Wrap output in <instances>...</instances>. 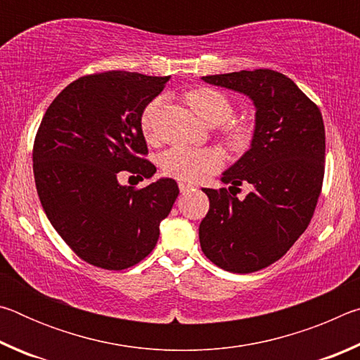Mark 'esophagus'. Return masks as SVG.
<instances>
[{"label":"esophagus","mask_w":360,"mask_h":360,"mask_svg":"<svg viewBox=\"0 0 360 360\" xmlns=\"http://www.w3.org/2000/svg\"><path fill=\"white\" fill-rule=\"evenodd\" d=\"M179 191H181V193H188V192L195 191V187L192 184H187V182H184V181H179Z\"/></svg>","instance_id":"1"}]
</instances>
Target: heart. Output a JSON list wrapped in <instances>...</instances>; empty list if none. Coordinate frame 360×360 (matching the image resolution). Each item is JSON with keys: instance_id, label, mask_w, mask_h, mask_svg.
Segmentation results:
<instances>
[{"instance_id": "obj_1", "label": "heart", "mask_w": 360, "mask_h": 360, "mask_svg": "<svg viewBox=\"0 0 360 360\" xmlns=\"http://www.w3.org/2000/svg\"><path fill=\"white\" fill-rule=\"evenodd\" d=\"M186 103L191 106L195 115L210 127L221 125L233 114L231 101L219 90L200 87L186 94ZM160 100L150 101L141 114V129L148 141L155 139V117ZM252 138V127L246 122H238L227 127L225 143L231 150H243L248 148ZM222 154L212 148H184L174 146L168 149L160 158L163 173L179 181H195L200 176L214 172L222 165Z\"/></svg>"}]
</instances>
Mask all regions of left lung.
<instances>
[{"instance_id":"1","label":"left lung","mask_w":360,"mask_h":360,"mask_svg":"<svg viewBox=\"0 0 360 360\" xmlns=\"http://www.w3.org/2000/svg\"><path fill=\"white\" fill-rule=\"evenodd\" d=\"M202 79L246 95L255 108V125L249 149L222 173L230 193L203 188L210 211L200 224V245L224 270L259 271L281 259L311 221L324 179V120L319 108L278 71ZM241 184L253 187L243 200L236 197Z\"/></svg>"}]
</instances>
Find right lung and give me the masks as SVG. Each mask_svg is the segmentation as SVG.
<instances>
[{
    "mask_svg": "<svg viewBox=\"0 0 360 360\" xmlns=\"http://www.w3.org/2000/svg\"><path fill=\"white\" fill-rule=\"evenodd\" d=\"M169 76L108 71L79 77L42 117L33 148V173L42 210L82 260L124 270L155 248L160 222L179 188L160 178L139 191L122 186L119 172L150 179L144 158V108Z\"/></svg>",
    "mask_w": 360,
    "mask_h": 360,
    "instance_id": "obj_1",
    "label": "right lung"
}]
</instances>
